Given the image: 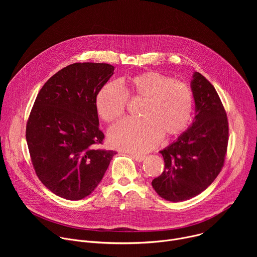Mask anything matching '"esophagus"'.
<instances>
[{
	"instance_id": "1",
	"label": "esophagus",
	"mask_w": 257,
	"mask_h": 257,
	"mask_svg": "<svg viewBox=\"0 0 257 257\" xmlns=\"http://www.w3.org/2000/svg\"><path fill=\"white\" fill-rule=\"evenodd\" d=\"M131 157L136 161V162H142L145 159V156H140V155H131Z\"/></svg>"
}]
</instances>
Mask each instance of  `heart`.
Returning a JSON list of instances; mask_svg holds the SVG:
<instances>
[{
    "mask_svg": "<svg viewBox=\"0 0 257 257\" xmlns=\"http://www.w3.org/2000/svg\"><path fill=\"white\" fill-rule=\"evenodd\" d=\"M104 84L95 97L99 118L111 123L120 119L128 96L143 98L139 120L126 119L108 130V142L116 149L144 154L159 144L162 136L170 138L184 131L190 123L194 96L190 86L156 71H146L122 82Z\"/></svg>",
    "mask_w": 257,
    "mask_h": 257,
    "instance_id": "obj_1",
    "label": "heart"
}]
</instances>
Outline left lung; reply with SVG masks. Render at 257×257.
<instances>
[{
	"label": "left lung",
	"instance_id": "obj_1",
	"mask_svg": "<svg viewBox=\"0 0 257 257\" xmlns=\"http://www.w3.org/2000/svg\"><path fill=\"white\" fill-rule=\"evenodd\" d=\"M192 78L193 123L160 152L165 170L152 182L156 192L172 202L188 200L204 191L221 172L228 148V118L217 92L200 73L194 72Z\"/></svg>",
	"mask_w": 257,
	"mask_h": 257
}]
</instances>
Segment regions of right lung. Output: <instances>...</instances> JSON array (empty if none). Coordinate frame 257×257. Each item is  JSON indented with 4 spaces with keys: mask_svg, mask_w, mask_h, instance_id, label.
<instances>
[{
    "mask_svg": "<svg viewBox=\"0 0 257 257\" xmlns=\"http://www.w3.org/2000/svg\"><path fill=\"white\" fill-rule=\"evenodd\" d=\"M114 69L104 63L71 64L36 96L26 125L31 162L43 184L62 198L88 196L116 155L95 149L104 138L95 97Z\"/></svg>",
    "mask_w": 257,
    "mask_h": 257,
    "instance_id": "obj_1",
    "label": "right lung"
}]
</instances>
